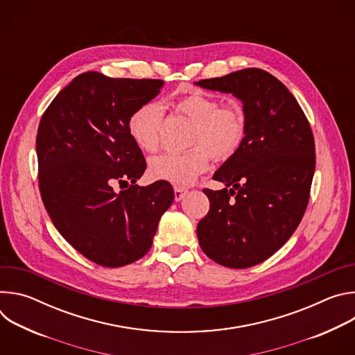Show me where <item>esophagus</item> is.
<instances>
[{"label": "esophagus", "instance_id": "34e87169", "mask_svg": "<svg viewBox=\"0 0 355 355\" xmlns=\"http://www.w3.org/2000/svg\"><path fill=\"white\" fill-rule=\"evenodd\" d=\"M187 192H188V189L184 188V187H174V198H175V200H181Z\"/></svg>", "mask_w": 355, "mask_h": 355}]
</instances>
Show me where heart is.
I'll return each mask as SVG.
<instances>
[{
	"instance_id": "heart-1",
	"label": "heart",
	"mask_w": 355,
	"mask_h": 355,
	"mask_svg": "<svg viewBox=\"0 0 355 355\" xmlns=\"http://www.w3.org/2000/svg\"><path fill=\"white\" fill-rule=\"evenodd\" d=\"M174 107L192 121V147L182 153L167 151L150 159L148 170L156 180L185 185L207 171L211 156L218 162L234 156L245 136V115L240 107L219 105L216 98L199 91L178 98ZM128 130L141 150L153 153L162 143V107L155 101L139 105L128 118Z\"/></svg>"
}]
</instances>
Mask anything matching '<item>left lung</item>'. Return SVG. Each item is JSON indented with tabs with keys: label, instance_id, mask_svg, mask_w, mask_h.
Returning <instances> with one entry per match:
<instances>
[{
	"label": "left lung",
	"instance_id": "1",
	"mask_svg": "<svg viewBox=\"0 0 355 355\" xmlns=\"http://www.w3.org/2000/svg\"><path fill=\"white\" fill-rule=\"evenodd\" d=\"M195 84L233 94L245 115L241 146L214 175L226 188L204 189L211 207L196 226L199 245L220 266H257L288 241L306 211L316 166L309 121L289 89L261 69Z\"/></svg>",
	"mask_w": 355,
	"mask_h": 355
}]
</instances>
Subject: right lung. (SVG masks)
Returning <instances> with one entry per match:
<instances>
[{"label": "right lung", "mask_w": 355, "mask_h": 355, "mask_svg": "<svg viewBox=\"0 0 355 355\" xmlns=\"http://www.w3.org/2000/svg\"><path fill=\"white\" fill-rule=\"evenodd\" d=\"M163 85V80L83 73L56 95L37 128L43 205L59 233L103 267L141 259L174 200L167 181L136 184L146 160L128 130L129 115ZM123 184L128 190L116 191Z\"/></svg>", "instance_id": "1"}]
</instances>
